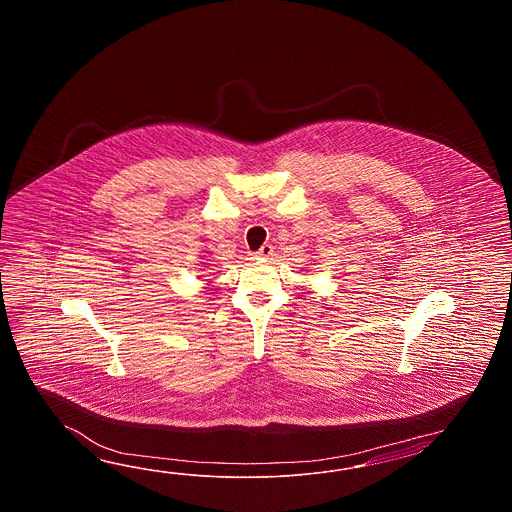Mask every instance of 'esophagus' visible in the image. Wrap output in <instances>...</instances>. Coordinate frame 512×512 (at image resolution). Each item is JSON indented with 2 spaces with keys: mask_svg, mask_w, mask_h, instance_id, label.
Masks as SVG:
<instances>
[{
  "mask_svg": "<svg viewBox=\"0 0 512 512\" xmlns=\"http://www.w3.org/2000/svg\"><path fill=\"white\" fill-rule=\"evenodd\" d=\"M272 254V245L269 243H265V245H261L260 251L256 252V256L260 258V260H267L269 256Z\"/></svg>",
  "mask_w": 512,
  "mask_h": 512,
  "instance_id": "obj_1",
  "label": "esophagus"
}]
</instances>
